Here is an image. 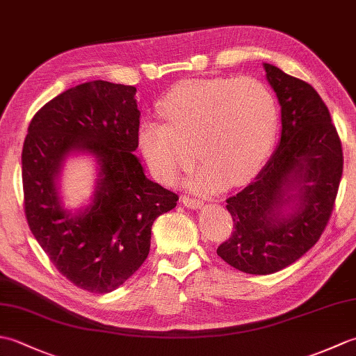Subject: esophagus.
Masks as SVG:
<instances>
[{
	"label": "esophagus",
	"instance_id": "1",
	"mask_svg": "<svg viewBox=\"0 0 356 356\" xmlns=\"http://www.w3.org/2000/svg\"><path fill=\"white\" fill-rule=\"evenodd\" d=\"M180 202H182V205L190 208V209H199L203 207V202L202 200H197V199H191L190 195H182L180 197Z\"/></svg>",
	"mask_w": 356,
	"mask_h": 356
}]
</instances>
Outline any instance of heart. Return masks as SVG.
<instances>
[{
  "label": "heart",
  "instance_id": "heart-1",
  "mask_svg": "<svg viewBox=\"0 0 356 356\" xmlns=\"http://www.w3.org/2000/svg\"><path fill=\"white\" fill-rule=\"evenodd\" d=\"M156 119L139 127V145L149 168L165 184L194 163L203 168L193 184L214 190L238 185L266 157L277 127L274 95L254 78L184 82L166 93Z\"/></svg>",
  "mask_w": 356,
  "mask_h": 356
}]
</instances>
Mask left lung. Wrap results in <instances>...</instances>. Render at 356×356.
I'll return each instance as SVG.
<instances>
[{"label":"left lung","mask_w":356,"mask_h":356,"mask_svg":"<svg viewBox=\"0 0 356 356\" xmlns=\"http://www.w3.org/2000/svg\"><path fill=\"white\" fill-rule=\"evenodd\" d=\"M282 107L278 147L252 184L226 199L231 237L217 255L246 274L268 275L297 261L326 228L343 174L341 140L315 88L263 64Z\"/></svg>","instance_id":"obj_1"}]
</instances>
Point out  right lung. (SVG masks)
<instances>
[{"label":"right lung","instance_id":"obj_1","mask_svg":"<svg viewBox=\"0 0 356 356\" xmlns=\"http://www.w3.org/2000/svg\"><path fill=\"white\" fill-rule=\"evenodd\" d=\"M136 87L92 81L65 90L33 116L22 147L24 213L38 243L81 289L107 293L124 284L149 252L151 226L176 208L179 195L145 176ZM100 165L94 200L67 211L57 177L70 154Z\"/></svg>","mask_w":356,"mask_h":356}]
</instances>
